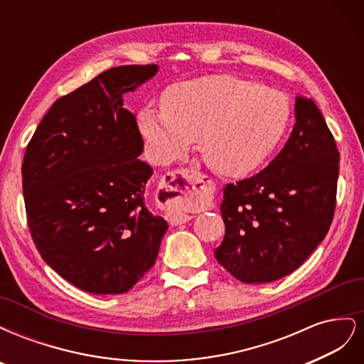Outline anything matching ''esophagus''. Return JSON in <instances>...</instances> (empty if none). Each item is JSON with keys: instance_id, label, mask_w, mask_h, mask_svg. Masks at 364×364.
Returning a JSON list of instances; mask_svg holds the SVG:
<instances>
[{"instance_id": "34e87169", "label": "esophagus", "mask_w": 364, "mask_h": 364, "mask_svg": "<svg viewBox=\"0 0 364 364\" xmlns=\"http://www.w3.org/2000/svg\"><path fill=\"white\" fill-rule=\"evenodd\" d=\"M200 182V178L190 170H176L164 176L159 186V200L167 209L165 217L170 225L178 226L193 218L190 214L183 213L182 208L202 197L205 185Z\"/></svg>"}]
</instances>
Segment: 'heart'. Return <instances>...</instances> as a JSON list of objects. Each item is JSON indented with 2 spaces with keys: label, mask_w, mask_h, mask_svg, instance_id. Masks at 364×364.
<instances>
[{
  "label": "heart",
  "mask_w": 364,
  "mask_h": 364,
  "mask_svg": "<svg viewBox=\"0 0 364 364\" xmlns=\"http://www.w3.org/2000/svg\"><path fill=\"white\" fill-rule=\"evenodd\" d=\"M164 107L144 106L138 126L153 161L167 165L199 138L205 161L223 176L257 170L278 149L291 119L289 97L230 74L168 87Z\"/></svg>",
  "instance_id": "b5f03b06"
}]
</instances>
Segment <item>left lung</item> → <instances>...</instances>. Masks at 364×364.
<instances>
[{
  "mask_svg": "<svg viewBox=\"0 0 364 364\" xmlns=\"http://www.w3.org/2000/svg\"><path fill=\"white\" fill-rule=\"evenodd\" d=\"M289 141L266 168L228 183L217 261L245 284L287 277L322 243L336 208L340 155L311 98L297 97Z\"/></svg>",
  "mask_w": 364,
  "mask_h": 364,
  "instance_id": "left-lung-1",
  "label": "left lung"
}]
</instances>
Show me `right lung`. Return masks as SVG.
I'll return each mask as SVG.
<instances>
[{
    "mask_svg": "<svg viewBox=\"0 0 364 364\" xmlns=\"http://www.w3.org/2000/svg\"><path fill=\"white\" fill-rule=\"evenodd\" d=\"M127 65L60 97L39 123L23 162L33 241L48 266L94 294L130 290L155 264L168 225L146 206L153 168L123 95L158 73Z\"/></svg>",
    "mask_w": 364,
    "mask_h": 364,
    "instance_id": "obj_1",
    "label": "right lung"
}]
</instances>
